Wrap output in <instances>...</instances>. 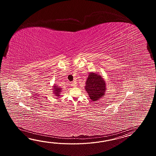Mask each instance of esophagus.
Masks as SVG:
<instances>
[{"label":"esophagus","mask_w":156,"mask_h":156,"mask_svg":"<svg viewBox=\"0 0 156 156\" xmlns=\"http://www.w3.org/2000/svg\"><path fill=\"white\" fill-rule=\"evenodd\" d=\"M71 86H73V87H76L77 86L76 82V81H73V82L71 83Z\"/></svg>","instance_id":"34e87169"}]
</instances>
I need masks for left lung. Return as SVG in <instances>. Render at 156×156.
Wrapping results in <instances>:
<instances>
[{
	"instance_id": "1",
	"label": "left lung",
	"mask_w": 156,
	"mask_h": 156,
	"mask_svg": "<svg viewBox=\"0 0 156 156\" xmlns=\"http://www.w3.org/2000/svg\"><path fill=\"white\" fill-rule=\"evenodd\" d=\"M85 83V89L93 102L104 96L106 90V82L99 73H90Z\"/></svg>"
}]
</instances>
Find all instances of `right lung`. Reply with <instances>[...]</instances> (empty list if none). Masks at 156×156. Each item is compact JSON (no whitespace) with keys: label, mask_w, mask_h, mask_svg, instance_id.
<instances>
[{"label":"right lung","mask_w":156,"mask_h":156,"mask_svg":"<svg viewBox=\"0 0 156 156\" xmlns=\"http://www.w3.org/2000/svg\"><path fill=\"white\" fill-rule=\"evenodd\" d=\"M53 93L55 95V96L57 97H59L61 95L60 94L62 91V88H61L58 85H57L56 84H54V86H53Z\"/></svg>","instance_id":"1"}]
</instances>
